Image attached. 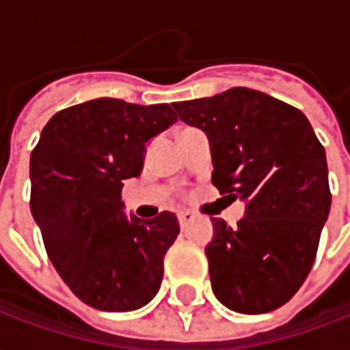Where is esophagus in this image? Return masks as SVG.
<instances>
[{
	"instance_id": "1",
	"label": "esophagus",
	"mask_w": 350,
	"mask_h": 350,
	"mask_svg": "<svg viewBox=\"0 0 350 350\" xmlns=\"http://www.w3.org/2000/svg\"><path fill=\"white\" fill-rule=\"evenodd\" d=\"M177 218H179V224H181L183 230H187V228L191 226V222L195 220V214H193V212H189V210H183V212L177 214Z\"/></svg>"
}]
</instances>
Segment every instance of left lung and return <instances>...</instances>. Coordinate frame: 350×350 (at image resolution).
I'll return each instance as SVG.
<instances>
[{
	"mask_svg": "<svg viewBox=\"0 0 350 350\" xmlns=\"http://www.w3.org/2000/svg\"><path fill=\"white\" fill-rule=\"evenodd\" d=\"M173 109L208 136L212 185L245 202L237 228L212 218V290L239 314L273 312L298 292L316 259L331 208L325 150L302 111L255 89Z\"/></svg>",
	"mask_w": 350,
	"mask_h": 350,
	"instance_id": "left-lung-1",
	"label": "left lung"
}]
</instances>
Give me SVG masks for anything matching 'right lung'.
<instances>
[{
    "instance_id": "right-lung-1",
    "label": "right lung",
    "mask_w": 350,
    "mask_h": 350,
    "mask_svg": "<svg viewBox=\"0 0 350 350\" xmlns=\"http://www.w3.org/2000/svg\"><path fill=\"white\" fill-rule=\"evenodd\" d=\"M177 120L173 105L93 99L42 128L31 154V212L48 257L75 296L101 312L150 302L179 235L173 212L124 216L120 193L144 167L146 142Z\"/></svg>"
}]
</instances>
